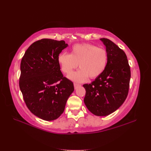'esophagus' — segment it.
<instances>
[{"label": "esophagus", "mask_w": 151, "mask_h": 151, "mask_svg": "<svg viewBox=\"0 0 151 151\" xmlns=\"http://www.w3.org/2000/svg\"><path fill=\"white\" fill-rule=\"evenodd\" d=\"M81 85L79 84H77V83H74V87H75V89H76L78 87H79V86H81Z\"/></svg>", "instance_id": "1"}]
</instances>
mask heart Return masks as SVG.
Returning <instances> with one entry per match:
<instances>
[{
    "label": "heart",
    "instance_id": "b5f03b06",
    "mask_svg": "<svg viewBox=\"0 0 151 151\" xmlns=\"http://www.w3.org/2000/svg\"><path fill=\"white\" fill-rule=\"evenodd\" d=\"M108 52L103 48L92 44H76L71 48L70 54L62 52L58 57L61 69L68 74L78 67V71L69 75L74 81L82 82L88 77L95 79L103 73L108 62Z\"/></svg>",
    "mask_w": 151,
    "mask_h": 151
}]
</instances>
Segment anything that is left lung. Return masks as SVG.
<instances>
[{"label":"left lung","mask_w":151,"mask_h":151,"mask_svg":"<svg viewBox=\"0 0 151 151\" xmlns=\"http://www.w3.org/2000/svg\"><path fill=\"white\" fill-rule=\"evenodd\" d=\"M101 40L108 52L107 65L94 81L83 85L86 89L84 101L93 114L106 116L117 110L126 100L131 75L124 51L110 40Z\"/></svg>","instance_id":"8db88e82"}]
</instances>
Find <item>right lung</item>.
Segmentation results:
<instances>
[{
    "label": "right lung",
    "instance_id": "add662e5",
    "mask_svg": "<svg viewBox=\"0 0 151 151\" xmlns=\"http://www.w3.org/2000/svg\"><path fill=\"white\" fill-rule=\"evenodd\" d=\"M67 45L63 40L42 39L32 44L22 58L19 88L27 108L41 119L58 118L74 91L58 62Z\"/></svg>",
    "mask_w": 151,
    "mask_h": 151
}]
</instances>
